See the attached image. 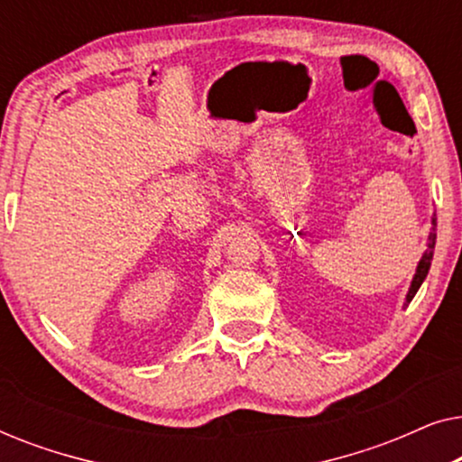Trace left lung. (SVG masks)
Wrapping results in <instances>:
<instances>
[{
  "label": "left lung",
  "instance_id": "obj_1",
  "mask_svg": "<svg viewBox=\"0 0 462 462\" xmlns=\"http://www.w3.org/2000/svg\"><path fill=\"white\" fill-rule=\"evenodd\" d=\"M431 233H429V244H427V252L422 254L419 267H416V273H414V280L410 283V290H408V296H406V307L408 302L414 299V294L419 292L420 283L425 282V277L429 273V267H431V261H433V250H435V226H438V218H431Z\"/></svg>",
  "mask_w": 462,
  "mask_h": 462
}]
</instances>
